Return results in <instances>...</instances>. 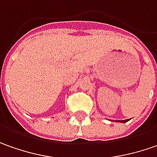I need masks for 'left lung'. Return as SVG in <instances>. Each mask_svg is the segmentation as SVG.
Here are the masks:
<instances>
[{"label":"left lung","mask_w":157,"mask_h":157,"mask_svg":"<svg viewBox=\"0 0 157 157\" xmlns=\"http://www.w3.org/2000/svg\"><path fill=\"white\" fill-rule=\"evenodd\" d=\"M128 120H123V121H120V122H128Z\"/></svg>","instance_id":"obj_1"}]
</instances>
